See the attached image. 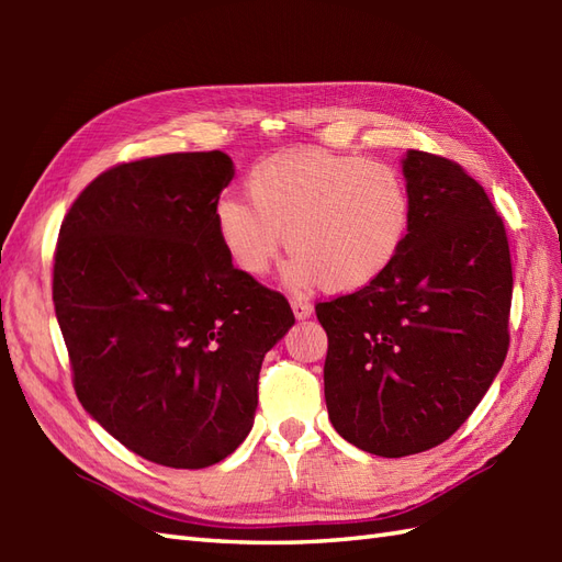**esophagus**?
<instances>
[{
  "label": "esophagus",
  "mask_w": 562,
  "mask_h": 562,
  "mask_svg": "<svg viewBox=\"0 0 562 562\" xmlns=\"http://www.w3.org/2000/svg\"><path fill=\"white\" fill-rule=\"evenodd\" d=\"M292 312H294V318H296V321H304V318L312 316L314 306L308 304V302H304V300H294V302H292Z\"/></svg>",
  "instance_id": "obj_1"
}]
</instances>
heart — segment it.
<instances>
[{"instance_id":"1","label":"heart","mask_w":562,"mask_h":562,"mask_svg":"<svg viewBox=\"0 0 562 562\" xmlns=\"http://www.w3.org/2000/svg\"><path fill=\"white\" fill-rule=\"evenodd\" d=\"M250 202L224 195L212 226L226 258L248 278H262L288 234L294 258L288 288L316 284L333 294L360 292L384 278L408 241L413 198L401 171L355 154L290 149L246 176Z\"/></svg>"}]
</instances>
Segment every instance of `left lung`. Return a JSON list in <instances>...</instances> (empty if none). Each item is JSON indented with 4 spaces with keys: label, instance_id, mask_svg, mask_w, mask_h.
Segmentation results:
<instances>
[{
    "label": "left lung",
    "instance_id": "8db88e82",
    "mask_svg": "<svg viewBox=\"0 0 562 562\" xmlns=\"http://www.w3.org/2000/svg\"><path fill=\"white\" fill-rule=\"evenodd\" d=\"M413 226L369 288L316 304L328 336L324 393L336 432L398 459L449 439L503 369L512 260L505 224L459 164L401 159Z\"/></svg>",
    "mask_w": 562,
    "mask_h": 562
}]
</instances>
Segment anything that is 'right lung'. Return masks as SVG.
<instances>
[{
	"mask_svg": "<svg viewBox=\"0 0 562 562\" xmlns=\"http://www.w3.org/2000/svg\"><path fill=\"white\" fill-rule=\"evenodd\" d=\"M224 151L164 154L91 181L59 226L53 302L75 391L137 457L207 469L241 445L288 300L232 266L212 207Z\"/></svg>",
	"mask_w": 562,
	"mask_h": 562,
	"instance_id": "add662e5",
	"label": "right lung"
}]
</instances>
